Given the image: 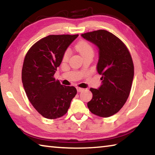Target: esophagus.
I'll return each mask as SVG.
<instances>
[{
	"label": "esophagus",
	"mask_w": 155,
	"mask_h": 155,
	"mask_svg": "<svg viewBox=\"0 0 155 155\" xmlns=\"http://www.w3.org/2000/svg\"><path fill=\"white\" fill-rule=\"evenodd\" d=\"M77 90L78 92H81V91H83L84 90V89L81 88V87H77Z\"/></svg>",
	"instance_id": "1"
}]
</instances>
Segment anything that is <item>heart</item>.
Instances as JSON below:
<instances>
[{
    "instance_id": "obj_1",
    "label": "heart",
    "mask_w": 155,
    "mask_h": 155,
    "mask_svg": "<svg viewBox=\"0 0 155 155\" xmlns=\"http://www.w3.org/2000/svg\"><path fill=\"white\" fill-rule=\"evenodd\" d=\"M76 49L80 52L81 55L83 57L87 55L88 54L94 53V49L92 46H91V44L86 41L85 40H81L78 41L77 45H76ZM70 55V51L69 49H68L64 52V56H63V60L64 61H66L68 59Z\"/></svg>"
}]
</instances>
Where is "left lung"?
Listing matches in <instances>:
<instances>
[{"instance_id": "8db88e82", "label": "left lung", "mask_w": 155, "mask_h": 155, "mask_svg": "<svg viewBox=\"0 0 155 155\" xmlns=\"http://www.w3.org/2000/svg\"><path fill=\"white\" fill-rule=\"evenodd\" d=\"M98 47L97 71L102 85L91 88L92 99L87 107L92 114L108 117L118 112L130 94L134 77V65L127 47L114 34L98 30L81 35Z\"/></svg>"}]
</instances>
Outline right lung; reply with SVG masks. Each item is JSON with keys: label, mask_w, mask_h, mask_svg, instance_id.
I'll list each match as a JSON object with an SVG mask.
<instances>
[{"label": "right lung", "mask_w": 155, "mask_h": 155, "mask_svg": "<svg viewBox=\"0 0 155 155\" xmlns=\"http://www.w3.org/2000/svg\"><path fill=\"white\" fill-rule=\"evenodd\" d=\"M78 36L45 37L34 44L25 56L22 70L23 87L34 108L46 118L64 115L77 94V89L61 85L54 74L68 47Z\"/></svg>", "instance_id": "add662e5"}]
</instances>
